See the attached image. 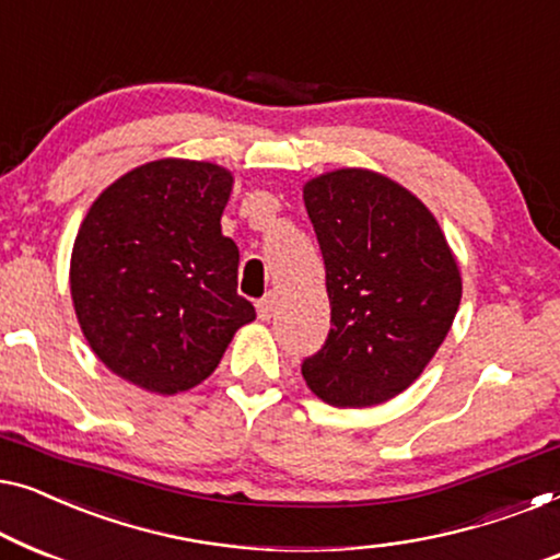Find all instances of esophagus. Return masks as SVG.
I'll return each mask as SVG.
<instances>
[{"label":"esophagus","instance_id":"1","mask_svg":"<svg viewBox=\"0 0 560 560\" xmlns=\"http://www.w3.org/2000/svg\"><path fill=\"white\" fill-rule=\"evenodd\" d=\"M256 312H258V319L269 322L273 317V312H277V302H273V296L269 294L266 299H261V302L256 304Z\"/></svg>","mask_w":560,"mask_h":560}]
</instances>
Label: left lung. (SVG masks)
<instances>
[{
  "instance_id": "obj_1",
  "label": "left lung",
  "mask_w": 560,
  "mask_h": 560,
  "mask_svg": "<svg viewBox=\"0 0 560 560\" xmlns=\"http://www.w3.org/2000/svg\"><path fill=\"white\" fill-rule=\"evenodd\" d=\"M302 192L332 306L325 348L302 375L329 406L385 404L446 340L462 302L459 264L434 212L381 172L332 170Z\"/></svg>"
}]
</instances>
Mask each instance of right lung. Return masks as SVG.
I'll return each mask as SVG.
<instances>
[{
  "label": "right lung",
  "instance_id": "add662e5",
  "mask_svg": "<svg viewBox=\"0 0 560 560\" xmlns=\"http://www.w3.org/2000/svg\"><path fill=\"white\" fill-rule=\"evenodd\" d=\"M231 190V170L164 156L126 172L85 212L70 254L78 325L141 390L200 385L256 319L238 296V246L220 231Z\"/></svg>",
  "mask_w": 560,
  "mask_h": 560
}]
</instances>
